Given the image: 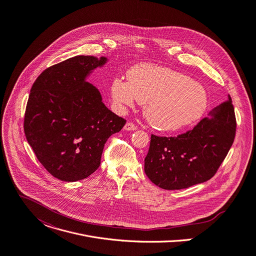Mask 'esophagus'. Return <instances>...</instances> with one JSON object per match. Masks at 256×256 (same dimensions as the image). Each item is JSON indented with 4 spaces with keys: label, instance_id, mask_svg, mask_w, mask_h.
Listing matches in <instances>:
<instances>
[{
    "label": "esophagus",
    "instance_id": "1",
    "mask_svg": "<svg viewBox=\"0 0 256 256\" xmlns=\"http://www.w3.org/2000/svg\"><path fill=\"white\" fill-rule=\"evenodd\" d=\"M124 130H136V126L132 122H126L124 126Z\"/></svg>",
    "mask_w": 256,
    "mask_h": 256
}]
</instances>
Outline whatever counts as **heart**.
<instances>
[{
    "mask_svg": "<svg viewBox=\"0 0 256 256\" xmlns=\"http://www.w3.org/2000/svg\"><path fill=\"white\" fill-rule=\"evenodd\" d=\"M128 82L115 78L111 96L122 109L134 100L145 104L148 122L162 130H178L197 122L205 113L208 96L204 86L168 68L144 64L134 67Z\"/></svg>",
    "mask_w": 256,
    "mask_h": 256,
    "instance_id": "1",
    "label": "heart"
}]
</instances>
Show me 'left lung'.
<instances>
[{"instance_id":"8db88e82","label":"left lung","mask_w":256,"mask_h":256,"mask_svg":"<svg viewBox=\"0 0 256 256\" xmlns=\"http://www.w3.org/2000/svg\"><path fill=\"white\" fill-rule=\"evenodd\" d=\"M232 99L202 118L192 130L176 136L151 134L145 172L166 190H180L210 180L220 168L236 136Z\"/></svg>"}]
</instances>
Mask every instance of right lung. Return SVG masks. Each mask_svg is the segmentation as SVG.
<instances>
[{
    "label": "right lung",
    "mask_w": 256,
    "mask_h": 256,
    "mask_svg": "<svg viewBox=\"0 0 256 256\" xmlns=\"http://www.w3.org/2000/svg\"><path fill=\"white\" fill-rule=\"evenodd\" d=\"M106 61L82 55L69 58L44 70L30 90L26 140L42 166L60 180L76 182L96 172L108 138L126 122L86 82Z\"/></svg>",
    "instance_id": "1"
}]
</instances>
